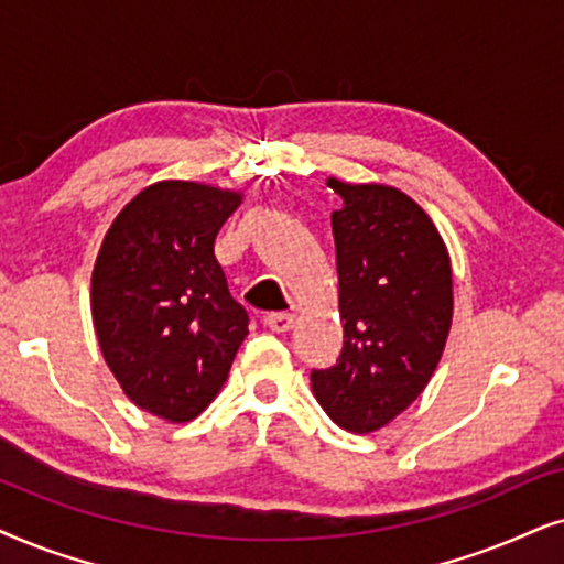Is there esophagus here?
<instances>
[{"instance_id":"obj_1","label":"esophagus","mask_w":564,"mask_h":564,"mask_svg":"<svg viewBox=\"0 0 564 564\" xmlns=\"http://www.w3.org/2000/svg\"><path fill=\"white\" fill-rule=\"evenodd\" d=\"M265 322L268 329H273V333H289L291 327L296 325V314H289V312H270L262 317Z\"/></svg>"}]
</instances>
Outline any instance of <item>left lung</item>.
<instances>
[{"instance_id": "1", "label": "left lung", "mask_w": 564, "mask_h": 564, "mask_svg": "<svg viewBox=\"0 0 564 564\" xmlns=\"http://www.w3.org/2000/svg\"><path fill=\"white\" fill-rule=\"evenodd\" d=\"M340 281L343 350L312 371L322 410L352 433H371L408 410L431 381L454 314L452 262L415 200L387 185L329 177Z\"/></svg>"}]
</instances>
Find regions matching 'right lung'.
Wrapping results in <instances>:
<instances>
[{"label": "right lung", "instance_id": "1", "mask_svg": "<svg viewBox=\"0 0 564 564\" xmlns=\"http://www.w3.org/2000/svg\"><path fill=\"white\" fill-rule=\"evenodd\" d=\"M242 195L162 180L112 221L93 270V319L105 364L133 404L187 423L219 394L247 310L214 254Z\"/></svg>", "mask_w": 564, "mask_h": 564}]
</instances>
